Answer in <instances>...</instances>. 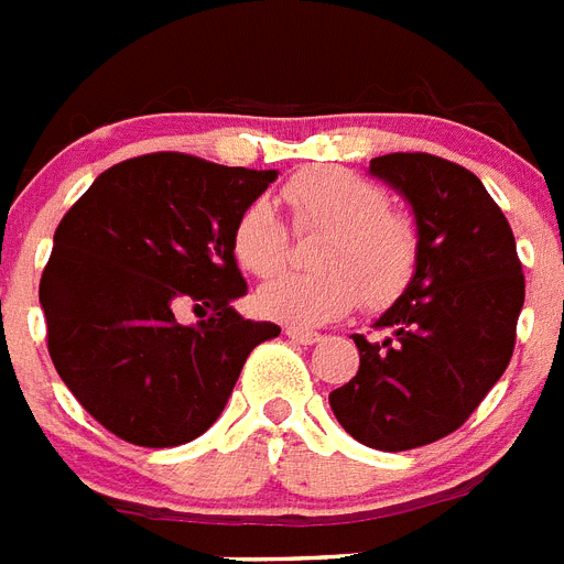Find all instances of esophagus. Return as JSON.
I'll return each instance as SVG.
<instances>
[{"mask_svg": "<svg viewBox=\"0 0 564 564\" xmlns=\"http://www.w3.org/2000/svg\"><path fill=\"white\" fill-rule=\"evenodd\" d=\"M285 335L291 337L294 344H303V346H314V344H319V340H323L317 332H308V328H294V326H288Z\"/></svg>", "mask_w": 564, "mask_h": 564, "instance_id": "esophagus-1", "label": "esophagus"}]
</instances>
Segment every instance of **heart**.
Returning a JSON list of instances; mask_svg holds the SVG:
<instances>
[{
  "label": "heart",
  "instance_id": "obj_1",
  "mask_svg": "<svg viewBox=\"0 0 564 564\" xmlns=\"http://www.w3.org/2000/svg\"><path fill=\"white\" fill-rule=\"evenodd\" d=\"M300 232H323L311 247V273H279L256 291L264 317L294 328H314L344 317L355 303L381 311L393 305L416 276L419 232L413 220L390 209L378 183L344 169L300 171L282 186ZM232 256L247 273L270 276L288 259L291 236L268 200H250L229 232Z\"/></svg>",
  "mask_w": 564,
  "mask_h": 564
}]
</instances>
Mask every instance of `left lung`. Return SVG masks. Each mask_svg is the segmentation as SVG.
<instances>
[{
    "mask_svg": "<svg viewBox=\"0 0 564 564\" xmlns=\"http://www.w3.org/2000/svg\"><path fill=\"white\" fill-rule=\"evenodd\" d=\"M369 174L413 209L419 268L376 319L381 340L352 335L358 376L328 393L346 434L378 452L436 443L466 422L503 376L524 305L510 220L468 169L434 154H387Z\"/></svg>",
    "mask_w": 564,
    "mask_h": 564,
    "instance_id": "8db88e82",
    "label": "left lung"
}]
</instances>
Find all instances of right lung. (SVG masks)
<instances>
[{"label":"right lung","instance_id":"add662e5","mask_svg":"<svg viewBox=\"0 0 564 564\" xmlns=\"http://www.w3.org/2000/svg\"><path fill=\"white\" fill-rule=\"evenodd\" d=\"M273 180L162 151L98 174L63 215L40 279L48 355L124 443H192L220 416L247 355L279 335L232 308L247 282L229 247L238 212ZM183 302L213 314L183 327Z\"/></svg>","mask_w":564,"mask_h":564}]
</instances>
